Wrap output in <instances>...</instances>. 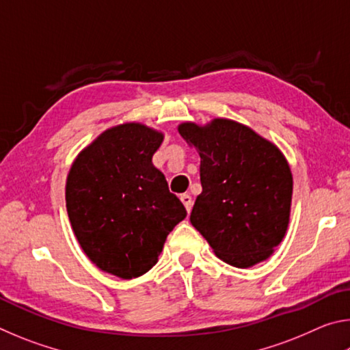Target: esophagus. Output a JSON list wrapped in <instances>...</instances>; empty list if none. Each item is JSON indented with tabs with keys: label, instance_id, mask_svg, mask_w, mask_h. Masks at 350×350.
Here are the masks:
<instances>
[{
	"label": "esophagus",
	"instance_id": "34e87169",
	"mask_svg": "<svg viewBox=\"0 0 350 350\" xmlns=\"http://www.w3.org/2000/svg\"><path fill=\"white\" fill-rule=\"evenodd\" d=\"M180 200H182V204L185 205L187 211H188V213L191 211V208H193V199H191V196H189V194H182Z\"/></svg>",
	"mask_w": 350,
	"mask_h": 350
}]
</instances>
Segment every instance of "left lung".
I'll use <instances>...</instances> for the list:
<instances>
[{
    "label": "left lung",
    "instance_id": "1",
    "mask_svg": "<svg viewBox=\"0 0 350 350\" xmlns=\"http://www.w3.org/2000/svg\"><path fill=\"white\" fill-rule=\"evenodd\" d=\"M177 131L200 157L193 227L233 267L269 259L286 236L292 206L293 176L282 151L230 118L183 122Z\"/></svg>",
    "mask_w": 350,
    "mask_h": 350
}]
</instances>
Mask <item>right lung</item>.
Returning <instances> with one entry per match:
<instances>
[{"instance_id":"add662e5","label":"right lung","mask_w":350,"mask_h":350,"mask_svg":"<svg viewBox=\"0 0 350 350\" xmlns=\"http://www.w3.org/2000/svg\"><path fill=\"white\" fill-rule=\"evenodd\" d=\"M165 134L139 122L108 128L79 152L66 179V210L81 250L122 280L145 275L187 216L152 154Z\"/></svg>"}]
</instances>
